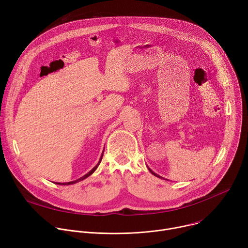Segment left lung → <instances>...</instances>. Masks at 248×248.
<instances>
[{"instance_id":"8db88e82","label":"left lung","mask_w":248,"mask_h":248,"mask_svg":"<svg viewBox=\"0 0 248 248\" xmlns=\"http://www.w3.org/2000/svg\"><path fill=\"white\" fill-rule=\"evenodd\" d=\"M147 168H148V167H147ZM148 170H149V171H150L152 174H154L155 176H157V178H159V179H162V180H165V179H163V178H162L161 175H159V174H157L156 172H154V171H153V170H152L150 168H148ZM166 181H168V180H166Z\"/></svg>"}]
</instances>
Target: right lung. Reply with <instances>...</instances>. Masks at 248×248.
Here are the masks:
<instances>
[{
  "label": "right lung",
  "mask_w": 248,
  "mask_h": 248,
  "mask_svg": "<svg viewBox=\"0 0 248 248\" xmlns=\"http://www.w3.org/2000/svg\"><path fill=\"white\" fill-rule=\"evenodd\" d=\"M103 153H104V151H103ZM103 153H102V155H101V157H100V160H99V162L97 163V165L90 170V171H88L86 174H84V175H82L81 178H79V179H78V180H76V181H73V182H68V183H57L56 185H60V186H69V185H74V184H77V183H78V182H81V181H83V180H85L86 178H88L89 175H91L96 170H97V168H98V166L100 165V163H101V161H102V158H103Z\"/></svg>",
  "instance_id": "right-lung-1"
}]
</instances>
